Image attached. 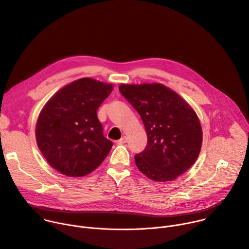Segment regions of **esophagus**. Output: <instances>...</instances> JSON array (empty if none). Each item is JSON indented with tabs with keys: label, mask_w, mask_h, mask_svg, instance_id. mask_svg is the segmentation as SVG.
<instances>
[{
	"label": "esophagus",
	"mask_w": 249,
	"mask_h": 249,
	"mask_svg": "<svg viewBox=\"0 0 249 249\" xmlns=\"http://www.w3.org/2000/svg\"><path fill=\"white\" fill-rule=\"evenodd\" d=\"M127 142V138H126V136H124V137H122V139L118 142L119 143H125Z\"/></svg>",
	"instance_id": "34e87169"
}]
</instances>
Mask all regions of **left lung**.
I'll use <instances>...</instances> for the list:
<instances>
[{
	"instance_id": "1",
	"label": "left lung",
	"mask_w": 249,
	"mask_h": 249,
	"mask_svg": "<svg viewBox=\"0 0 249 249\" xmlns=\"http://www.w3.org/2000/svg\"><path fill=\"white\" fill-rule=\"evenodd\" d=\"M122 94L144 124L147 144L135 156L142 174L154 181H171L197 160L202 128L196 112L175 90L160 83L122 84Z\"/></svg>"
}]
</instances>
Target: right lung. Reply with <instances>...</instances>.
Wrapping results in <instances>:
<instances>
[{"instance_id": "right-lung-1", "label": "right lung", "mask_w": 249, "mask_h": 249, "mask_svg": "<svg viewBox=\"0 0 249 249\" xmlns=\"http://www.w3.org/2000/svg\"><path fill=\"white\" fill-rule=\"evenodd\" d=\"M112 89V84L83 78L63 87L44 106L36 141L53 169L82 178L107 157L112 142L104 137L97 111Z\"/></svg>"}]
</instances>
